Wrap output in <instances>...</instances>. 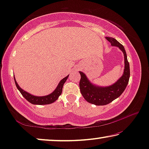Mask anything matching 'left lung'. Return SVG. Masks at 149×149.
Listing matches in <instances>:
<instances>
[{"instance_id": "8db88e82", "label": "left lung", "mask_w": 149, "mask_h": 149, "mask_svg": "<svg viewBox=\"0 0 149 149\" xmlns=\"http://www.w3.org/2000/svg\"><path fill=\"white\" fill-rule=\"evenodd\" d=\"M106 38L111 42L112 46L117 47L123 53L125 66L123 75L115 83L107 87H101L93 84L89 80L84 72H79L81 74L79 87L81 94L88 102L96 106L108 104L119 97L127 87L130 76V64L124 47L114 38L106 37Z\"/></svg>"}]
</instances>
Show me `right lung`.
Wrapping results in <instances>:
<instances>
[{
    "label": "right lung",
    "instance_id": "1",
    "mask_svg": "<svg viewBox=\"0 0 149 149\" xmlns=\"http://www.w3.org/2000/svg\"><path fill=\"white\" fill-rule=\"evenodd\" d=\"M68 76L64 77V79H62V80L60 81V83H58V86L56 88V89L53 91L52 93H51L50 94L45 95V96H36V95H34L32 94H30V93L27 92V91H24V89H22L21 87L19 86V85L17 84V81L15 80V76H14V81H15L16 87L18 89V90L19 91V92L22 93V95L25 97L26 100H28L29 102H30L32 104H36V105H45V104H49L54 102L55 101H56L58 99V97L60 95L62 94V88L63 85L66 82L67 79L68 78Z\"/></svg>",
    "mask_w": 149,
    "mask_h": 149
}]
</instances>
